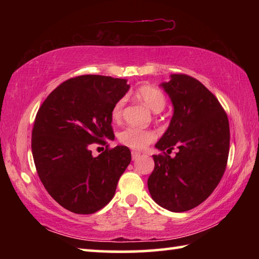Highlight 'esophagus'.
<instances>
[{"mask_svg": "<svg viewBox=\"0 0 259 259\" xmlns=\"http://www.w3.org/2000/svg\"><path fill=\"white\" fill-rule=\"evenodd\" d=\"M131 154H133V160L134 161L137 160L138 157L140 156V153L139 152H136V151H133V153H131Z\"/></svg>", "mask_w": 259, "mask_h": 259, "instance_id": "obj_1", "label": "esophagus"}]
</instances>
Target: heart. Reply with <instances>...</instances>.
I'll return each mask as SVG.
<instances>
[{
    "instance_id": "heart-1",
    "label": "heart",
    "mask_w": 259,
    "mask_h": 259,
    "mask_svg": "<svg viewBox=\"0 0 259 259\" xmlns=\"http://www.w3.org/2000/svg\"><path fill=\"white\" fill-rule=\"evenodd\" d=\"M135 96L143 102L146 106L154 113H160L163 111L166 104V98L163 91L160 90L159 88L151 84H144L139 87L135 91ZM125 99L121 98L114 104L112 108L111 115L114 121H120L123 112ZM120 142L123 145L128 146L133 150H143L151 143L154 142L155 134L152 130H145L135 128V126H129L120 134Z\"/></svg>"
}]
</instances>
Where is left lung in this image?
Instances as JSON below:
<instances>
[{"label":"left lung","mask_w":259,"mask_h":259,"mask_svg":"<svg viewBox=\"0 0 259 259\" xmlns=\"http://www.w3.org/2000/svg\"><path fill=\"white\" fill-rule=\"evenodd\" d=\"M174 115L155 147L154 170L147 186L152 199L172 212L198 207L225 172L230 151L229 119L218 99L186 74H172L161 84ZM178 148L177 155L168 154Z\"/></svg>","instance_id":"1"}]
</instances>
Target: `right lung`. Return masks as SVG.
Masks as SVG:
<instances>
[{
	"label": "right lung",
	"instance_id": "add662e5",
	"mask_svg": "<svg viewBox=\"0 0 259 259\" xmlns=\"http://www.w3.org/2000/svg\"><path fill=\"white\" fill-rule=\"evenodd\" d=\"M124 78L81 75L65 81L38 108L32 130L36 171L52 199L74 213L104 208L131 161L126 146L93 156L90 145L113 140L112 108L128 93Z\"/></svg>",
	"mask_w": 259,
	"mask_h": 259
}]
</instances>
